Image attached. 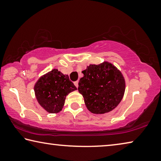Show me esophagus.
<instances>
[{
	"label": "esophagus",
	"instance_id": "34e87169",
	"mask_svg": "<svg viewBox=\"0 0 161 161\" xmlns=\"http://www.w3.org/2000/svg\"><path fill=\"white\" fill-rule=\"evenodd\" d=\"M74 84H75V85L76 86V87H77V88H78V86H79V81H75Z\"/></svg>",
	"mask_w": 161,
	"mask_h": 161
}]
</instances>
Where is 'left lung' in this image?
<instances>
[{
  "label": "left lung",
  "instance_id": "obj_1",
  "mask_svg": "<svg viewBox=\"0 0 161 161\" xmlns=\"http://www.w3.org/2000/svg\"><path fill=\"white\" fill-rule=\"evenodd\" d=\"M78 91L89 111L95 114L109 112L123 99L126 81L121 71L113 64L103 62L90 64L81 72Z\"/></svg>",
  "mask_w": 161,
  "mask_h": 161
}]
</instances>
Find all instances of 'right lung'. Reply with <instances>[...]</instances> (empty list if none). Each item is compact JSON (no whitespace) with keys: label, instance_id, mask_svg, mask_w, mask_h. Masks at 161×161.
I'll return each mask as SVG.
<instances>
[{"label":"right lung","instance_id":"right-lung-1","mask_svg":"<svg viewBox=\"0 0 161 161\" xmlns=\"http://www.w3.org/2000/svg\"><path fill=\"white\" fill-rule=\"evenodd\" d=\"M69 76L54 69L40 77L34 86L35 94L39 104L50 114L62 111L66 97L77 90Z\"/></svg>","mask_w":161,"mask_h":161}]
</instances>
